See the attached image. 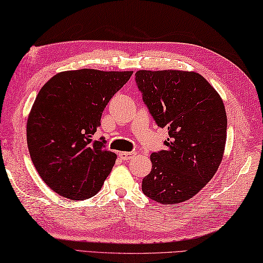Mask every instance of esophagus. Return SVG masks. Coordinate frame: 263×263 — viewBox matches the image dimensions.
<instances>
[{"label": "esophagus", "instance_id": "1", "mask_svg": "<svg viewBox=\"0 0 263 263\" xmlns=\"http://www.w3.org/2000/svg\"><path fill=\"white\" fill-rule=\"evenodd\" d=\"M133 154H135V152L133 151L132 152H119L118 156L122 158L123 160H128L133 156Z\"/></svg>", "mask_w": 263, "mask_h": 263}]
</instances>
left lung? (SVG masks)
<instances>
[{
	"mask_svg": "<svg viewBox=\"0 0 263 263\" xmlns=\"http://www.w3.org/2000/svg\"><path fill=\"white\" fill-rule=\"evenodd\" d=\"M136 83L158 126L167 127L166 149L151 154L144 194L172 205L194 197L222 160L227 115L221 97L201 74L181 70L136 72Z\"/></svg>",
	"mask_w": 263,
	"mask_h": 263,
	"instance_id": "1",
	"label": "left lung"
}]
</instances>
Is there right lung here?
I'll return each mask as SVG.
<instances>
[{
    "instance_id": "add662e5",
    "label": "right lung",
    "mask_w": 263,
    "mask_h": 263,
    "mask_svg": "<svg viewBox=\"0 0 263 263\" xmlns=\"http://www.w3.org/2000/svg\"><path fill=\"white\" fill-rule=\"evenodd\" d=\"M132 73L72 70L42 86L28 117V148L42 180L61 197L84 200L102 189L117 156L93 135L107 103Z\"/></svg>"
}]
</instances>
